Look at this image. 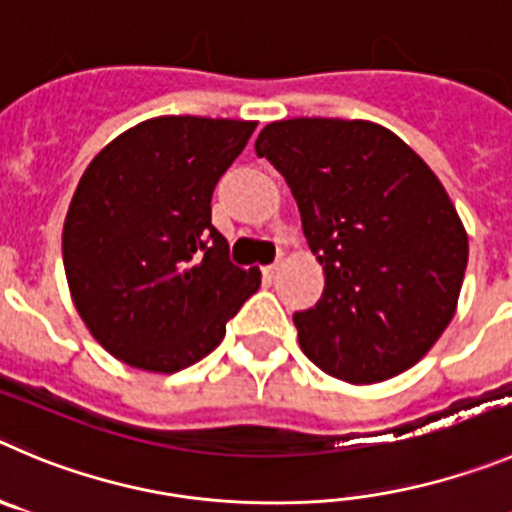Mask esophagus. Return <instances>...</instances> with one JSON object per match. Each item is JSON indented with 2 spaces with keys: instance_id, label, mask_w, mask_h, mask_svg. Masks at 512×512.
Masks as SVG:
<instances>
[{
  "instance_id": "34e87169",
  "label": "esophagus",
  "mask_w": 512,
  "mask_h": 512,
  "mask_svg": "<svg viewBox=\"0 0 512 512\" xmlns=\"http://www.w3.org/2000/svg\"><path fill=\"white\" fill-rule=\"evenodd\" d=\"M280 267H283V262H272V265L262 267V272H265V278L275 280V278H278V275H280Z\"/></svg>"
}]
</instances>
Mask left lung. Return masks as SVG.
Wrapping results in <instances>:
<instances>
[{"instance_id": "obj_1", "label": "left lung", "mask_w": 512, "mask_h": 512, "mask_svg": "<svg viewBox=\"0 0 512 512\" xmlns=\"http://www.w3.org/2000/svg\"><path fill=\"white\" fill-rule=\"evenodd\" d=\"M288 181L326 272L315 308L293 315L318 369L376 384L414 366L452 321L467 234L434 171L369 121L293 118L255 141Z\"/></svg>"}]
</instances>
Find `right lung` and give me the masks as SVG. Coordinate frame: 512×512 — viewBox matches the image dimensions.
I'll return each instance as SVG.
<instances>
[{"label": "right lung", "instance_id": "obj_1", "mask_svg": "<svg viewBox=\"0 0 512 512\" xmlns=\"http://www.w3.org/2000/svg\"><path fill=\"white\" fill-rule=\"evenodd\" d=\"M255 121L161 116L90 161L62 229L70 295L95 341L143 371L174 374L222 343L260 288L212 224L219 176Z\"/></svg>", "mask_w": 512, "mask_h": 512}]
</instances>
